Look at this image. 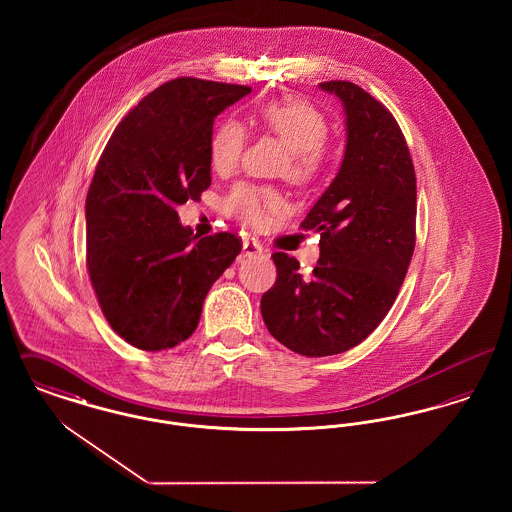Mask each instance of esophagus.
Wrapping results in <instances>:
<instances>
[{
  "label": "esophagus",
  "instance_id": "esophagus-1",
  "mask_svg": "<svg viewBox=\"0 0 512 512\" xmlns=\"http://www.w3.org/2000/svg\"><path fill=\"white\" fill-rule=\"evenodd\" d=\"M244 255L245 257H259L263 255V245L259 244L257 240H244Z\"/></svg>",
  "mask_w": 512,
  "mask_h": 512
}]
</instances>
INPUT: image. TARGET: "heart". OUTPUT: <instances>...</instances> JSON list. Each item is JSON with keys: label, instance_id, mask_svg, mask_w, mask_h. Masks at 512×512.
Masks as SVG:
<instances>
[{"label": "heart", "instance_id": "1", "mask_svg": "<svg viewBox=\"0 0 512 512\" xmlns=\"http://www.w3.org/2000/svg\"><path fill=\"white\" fill-rule=\"evenodd\" d=\"M263 128L290 147V161L284 172L299 184L317 180L328 163V119L315 105L301 99H274L259 109ZM245 146L242 124L224 121L211 136V165L220 174L234 171L240 163ZM282 201L278 194L267 188L249 184L236 186L224 199V211L249 226H261L270 211H278Z\"/></svg>", "mask_w": 512, "mask_h": 512}]
</instances>
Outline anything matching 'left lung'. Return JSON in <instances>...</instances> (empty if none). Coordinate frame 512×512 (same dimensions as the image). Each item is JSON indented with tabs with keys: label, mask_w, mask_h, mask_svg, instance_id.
I'll use <instances>...</instances> for the list:
<instances>
[{
	"label": "left lung",
	"mask_w": 512,
	"mask_h": 512,
	"mask_svg": "<svg viewBox=\"0 0 512 512\" xmlns=\"http://www.w3.org/2000/svg\"><path fill=\"white\" fill-rule=\"evenodd\" d=\"M341 99L347 146L340 172L299 224L320 234L311 276L282 251L276 282L261 297L268 332L305 357L343 353L384 320L416 242V176L390 111L347 80L320 84Z\"/></svg>",
	"instance_id": "1"
}]
</instances>
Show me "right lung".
Returning a JSON list of instances; mask_svg holds the SVG:
<instances>
[{
    "instance_id": "right-lung-1",
    "label": "right lung",
    "mask_w": 512,
    "mask_h": 512,
    "mask_svg": "<svg viewBox=\"0 0 512 512\" xmlns=\"http://www.w3.org/2000/svg\"><path fill=\"white\" fill-rule=\"evenodd\" d=\"M249 86L174 78L115 128L86 195V267L103 317L130 345L188 340L205 295L242 251L236 234L197 238L176 205L211 186L215 117Z\"/></svg>"
}]
</instances>
